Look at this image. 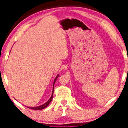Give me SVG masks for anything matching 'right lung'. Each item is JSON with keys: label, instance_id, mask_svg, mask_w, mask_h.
Listing matches in <instances>:
<instances>
[{"label": "right lung", "instance_id": "1", "mask_svg": "<svg viewBox=\"0 0 128 128\" xmlns=\"http://www.w3.org/2000/svg\"><path fill=\"white\" fill-rule=\"evenodd\" d=\"M59 76V74H58L56 77L55 79H54V84H53V90H52V95L50 96V98L48 100V101H47L45 103V104H44L43 105H41V106H35V107H32V106H27V108H30L31 110H42V109H44L45 108H46L47 106H48L49 104H50V103L52 101V98H53V94H54V84H55V83L56 82V80L57 78H58Z\"/></svg>", "mask_w": 128, "mask_h": 128}]
</instances>
